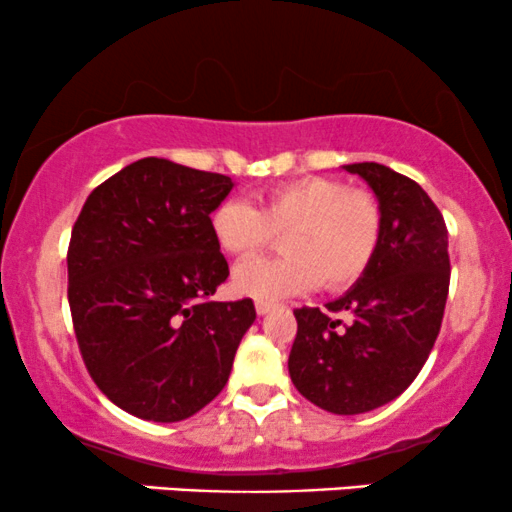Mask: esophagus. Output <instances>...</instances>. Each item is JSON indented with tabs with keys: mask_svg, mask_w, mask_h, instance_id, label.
I'll return each instance as SVG.
<instances>
[{
	"mask_svg": "<svg viewBox=\"0 0 512 512\" xmlns=\"http://www.w3.org/2000/svg\"><path fill=\"white\" fill-rule=\"evenodd\" d=\"M274 305L272 303H264V301H257L255 303V310H257V315H267L269 310H272Z\"/></svg>",
	"mask_w": 512,
	"mask_h": 512,
	"instance_id": "34e87169",
	"label": "esophagus"
}]
</instances>
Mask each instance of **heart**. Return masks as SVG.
Listing matches in <instances>:
<instances>
[{
	"mask_svg": "<svg viewBox=\"0 0 512 512\" xmlns=\"http://www.w3.org/2000/svg\"><path fill=\"white\" fill-rule=\"evenodd\" d=\"M216 245L231 257L257 252L284 233L279 260H245L231 276L238 296L281 301L317 284L344 289L368 269L380 240V207L368 192L332 178H301L276 185L260 207L223 199L209 214Z\"/></svg>",
	"mask_w": 512,
	"mask_h": 512,
	"instance_id": "obj_1",
	"label": "heart"
}]
</instances>
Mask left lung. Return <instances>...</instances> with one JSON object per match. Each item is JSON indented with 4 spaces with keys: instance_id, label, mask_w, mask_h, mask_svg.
Segmentation results:
<instances>
[{
    "instance_id": "obj_1",
    "label": "left lung",
    "mask_w": 512,
    "mask_h": 512,
    "mask_svg": "<svg viewBox=\"0 0 512 512\" xmlns=\"http://www.w3.org/2000/svg\"><path fill=\"white\" fill-rule=\"evenodd\" d=\"M342 168L378 199V248L327 310H293L289 373L315 407L354 416L392 402L424 368L448 301L450 257L443 214L421 185L380 163ZM339 314L350 315L349 326Z\"/></svg>"
}]
</instances>
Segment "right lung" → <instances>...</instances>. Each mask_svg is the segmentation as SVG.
I'll return each mask as SVG.
<instances>
[{
  "mask_svg": "<svg viewBox=\"0 0 512 512\" xmlns=\"http://www.w3.org/2000/svg\"><path fill=\"white\" fill-rule=\"evenodd\" d=\"M228 175L142 158L98 185L69 240V308L93 383L110 402L158 424L190 419L223 390L250 298L211 301L228 262L209 214Z\"/></svg>",
  "mask_w": 512,
  "mask_h": 512,
  "instance_id": "1",
  "label": "right lung"
}]
</instances>
